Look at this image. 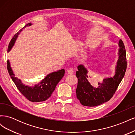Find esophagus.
<instances>
[{
	"instance_id": "1",
	"label": "esophagus",
	"mask_w": 135,
	"mask_h": 135,
	"mask_svg": "<svg viewBox=\"0 0 135 135\" xmlns=\"http://www.w3.org/2000/svg\"><path fill=\"white\" fill-rule=\"evenodd\" d=\"M67 72L69 74H73V73H74V70L70 68H69V69H68Z\"/></svg>"
}]
</instances>
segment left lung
<instances>
[{
	"instance_id": "left-lung-1",
	"label": "left lung",
	"mask_w": 135,
	"mask_h": 135,
	"mask_svg": "<svg viewBox=\"0 0 135 135\" xmlns=\"http://www.w3.org/2000/svg\"><path fill=\"white\" fill-rule=\"evenodd\" d=\"M118 59L115 68V74L113 77L104 78L101 83L98 82L97 87L92 86L88 79V71L83 65L77 66L76 76L78 85L76 89V97L81 105L86 107H96L108 101L113 97L118 85L125 74L127 68L126 52L124 45L121 39L118 43Z\"/></svg>"
}]
</instances>
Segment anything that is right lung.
<instances>
[{"label": "right lung", "mask_w": 135, "mask_h": 135, "mask_svg": "<svg viewBox=\"0 0 135 135\" xmlns=\"http://www.w3.org/2000/svg\"><path fill=\"white\" fill-rule=\"evenodd\" d=\"M32 25L31 23H27L14 35L9 44L8 52H9L13 47L18 35L22 31L23 28H25L26 26H30ZM7 69L11 79L20 92L27 100L31 102H42L47 100L49 97H51L52 93L55 91L57 84L62 78L65 74V70L64 69L52 72L48 74L43 79L40 80L39 83L35 84L32 86H30L24 84L21 79L15 76V74L11 68L9 60L7 61Z\"/></svg>", "instance_id": "1"}]
</instances>
